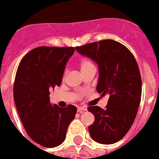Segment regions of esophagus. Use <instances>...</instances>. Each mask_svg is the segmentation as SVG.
<instances>
[{
	"mask_svg": "<svg viewBox=\"0 0 159 159\" xmlns=\"http://www.w3.org/2000/svg\"><path fill=\"white\" fill-rule=\"evenodd\" d=\"M87 110V106H78L77 107V111L80 112V113H82L83 111H86Z\"/></svg>",
	"mask_w": 159,
	"mask_h": 159,
	"instance_id": "obj_1",
	"label": "esophagus"
}]
</instances>
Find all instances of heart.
<instances>
[{"instance_id": "heart-1", "label": "heart", "mask_w": 159, "mask_h": 159, "mask_svg": "<svg viewBox=\"0 0 159 159\" xmlns=\"http://www.w3.org/2000/svg\"><path fill=\"white\" fill-rule=\"evenodd\" d=\"M91 66H93V64L92 63L91 61H89L88 59H82L80 62V67H81V70L85 69L87 67H89Z\"/></svg>"}]
</instances>
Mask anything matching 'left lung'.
Instances as JSON below:
<instances>
[{"label": "left lung", "mask_w": 159, "mask_h": 159, "mask_svg": "<svg viewBox=\"0 0 159 159\" xmlns=\"http://www.w3.org/2000/svg\"><path fill=\"white\" fill-rule=\"evenodd\" d=\"M76 50L97 63V91L102 97H109L106 109L87 108L95 116L88 128L91 137L102 144L116 143L131 128L140 103L142 82L135 58L125 46L112 39L80 46Z\"/></svg>", "instance_id": "obj_1"}]
</instances>
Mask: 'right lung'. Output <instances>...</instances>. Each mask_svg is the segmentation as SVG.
Returning a JSON list of instances; mask_svg holds the SVG:
<instances>
[{"label": "right lung", "mask_w": 159, "mask_h": 159, "mask_svg": "<svg viewBox=\"0 0 159 159\" xmlns=\"http://www.w3.org/2000/svg\"><path fill=\"white\" fill-rule=\"evenodd\" d=\"M73 47H39L21 60L14 84V99L19 116L30 139L46 148L65 140L67 127L75 118L77 107L60 108L52 105L49 94L62 82L66 63Z\"/></svg>", "instance_id": "add662e5"}]
</instances>
